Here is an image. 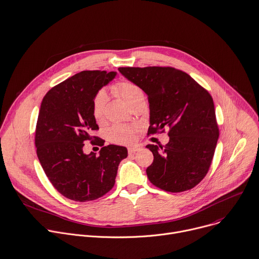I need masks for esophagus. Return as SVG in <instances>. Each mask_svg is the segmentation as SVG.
<instances>
[{
  "instance_id": "1",
  "label": "esophagus",
  "mask_w": 259,
  "mask_h": 259,
  "mask_svg": "<svg viewBox=\"0 0 259 259\" xmlns=\"http://www.w3.org/2000/svg\"><path fill=\"white\" fill-rule=\"evenodd\" d=\"M140 150V147H138V146H135V147H128L127 148V151H128V153L130 154H132V153H136L137 151H139Z\"/></svg>"
}]
</instances>
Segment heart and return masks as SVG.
<instances>
[{
	"label": "heart",
	"instance_id": "heart-1",
	"mask_svg": "<svg viewBox=\"0 0 259 259\" xmlns=\"http://www.w3.org/2000/svg\"><path fill=\"white\" fill-rule=\"evenodd\" d=\"M111 91L114 95L122 98L131 107L141 99H144V93L139 85L132 81H120L115 83ZM107 96L105 92H98L92 102V113L97 122H102L105 118V107ZM136 130L133 126L124 124H114L108 131V138L111 142L118 144H130L135 140Z\"/></svg>",
	"mask_w": 259,
	"mask_h": 259
}]
</instances>
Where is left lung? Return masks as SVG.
Listing matches in <instances>:
<instances>
[{
	"label": "left lung",
	"mask_w": 259,
	"mask_h": 259,
	"mask_svg": "<svg viewBox=\"0 0 259 259\" xmlns=\"http://www.w3.org/2000/svg\"><path fill=\"white\" fill-rule=\"evenodd\" d=\"M118 70L148 97V135L168 130L166 145L146 146L154 156L146 169L149 181L168 192L193 188L207 175L219 137L211 95L187 73L171 67Z\"/></svg>",
	"instance_id": "1"
}]
</instances>
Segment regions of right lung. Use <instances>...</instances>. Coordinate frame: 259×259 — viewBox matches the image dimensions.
Instances as JSON below:
<instances>
[{
  "mask_svg": "<svg viewBox=\"0 0 259 259\" xmlns=\"http://www.w3.org/2000/svg\"><path fill=\"white\" fill-rule=\"evenodd\" d=\"M115 75L82 71L53 86L41 103L35 132L38 158L53 187L75 202H90L109 192L127 156L125 147L104 146V140L92 136L99 130L93 99ZM86 140L102 146L99 157L82 152Z\"/></svg>",
  "mask_w": 259,
  "mask_h": 259,
  "instance_id": "add662e5",
  "label": "right lung"
}]
</instances>
